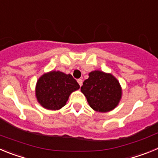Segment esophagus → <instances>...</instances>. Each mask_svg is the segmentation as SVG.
Returning a JSON list of instances; mask_svg holds the SVG:
<instances>
[{"label": "esophagus", "instance_id": "esophagus-1", "mask_svg": "<svg viewBox=\"0 0 158 158\" xmlns=\"http://www.w3.org/2000/svg\"><path fill=\"white\" fill-rule=\"evenodd\" d=\"M77 82H78V84H79V85H80V86H81L82 84H83V81H82L81 79H78Z\"/></svg>", "mask_w": 158, "mask_h": 158}]
</instances>
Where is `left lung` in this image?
<instances>
[{"label":"left lung","mask_w":158,"mask_h":158,"mask_svg":"<svg viewBox=\"0 0 158 158\" xmlns=\"http://www.w3.org/2000/svg\"><path fill=\"white\" fill-rule=\"evenodd\" d=\"M81 91L94 111L108 112L118 106L122 98L120 84L111 73L92 71L83 82Z\"/></svg>","instance_id":"8db88e82"}]
</instances>
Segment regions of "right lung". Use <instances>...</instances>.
I'll return each instance as SVG.
<instances>
[{
  "label": "right lung",
  "mask_w": 158,
  "mask_h": 158,
  "mask_svg": "<svg viewBox=\"0 0 158 158\" xmlns=\"http://www.w3.org/2000/svg\"><path fill=\"white\" fill-rule=\"evenodd\" d=\"M79 89L80 85L72 75L52 70L43 73L37 81L35 97L43 107L56 111L64 107L69 95Z\"/></svg>",
  "instance_id": "right-lung-1"
}]
</instances>
